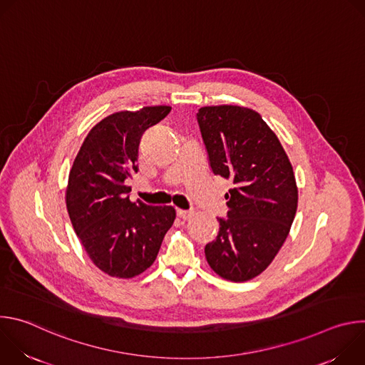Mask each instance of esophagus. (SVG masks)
Masks as SVG:
<instances>
[{"label":"esophagus","mask_w":365,"mask_h":365,"mask_svg":"<svg viewBox=\"0 0 365 365\" xmlns=\"http://www.w3.org/2000/svg\"><path fill=\"white\" fill-rule=\"evenodd\" d=\"M193 211H185V210H178V217L180 218V220H189V218H192L193 217Z\"/></svg>","instance_id":"esophagus-1"}]
</instances>
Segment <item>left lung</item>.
<instances>
[{
  "label": "left lung",
  "instance_id": "8db88e82",
  "mask_svg": "<svg viewBox=\"0 0 365 365\" xmlns=\"http://www.w3.org/2000/svg\"><path fill=\"white\" fill-rule=\"evenodd\" d=\"M215 175L231 179L228 218L206 244L211 269L225 280L263 273L286 241L297 210L292 163L277 135L257 111L238 106L202 107L196 114Z\"/></svg>",
  "mask_w": 365,
  "mask_h": 365
}]
</instances>
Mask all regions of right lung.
Returning <instances> with one entry per match:
<instances>
[{
	"mask_svg": "<svg viewBox=\"0 0 365 365\" xmlns=\"http://www.w3.org/2000/svg\"><path fill=\"white\" fill-rule=\"evenodd\" d=\"M172 107H143L114 113L85 137L69 172L66 207L91 262L106 274L131 279L145 272L173 225L172 206L131 202L125 179L137 173L144 131Z\"/></svg>",
	"mask_w": 365,
	"mask_h": 365,
	"instance_id": "1",
	"label": "right lung"
}]
</instances>
